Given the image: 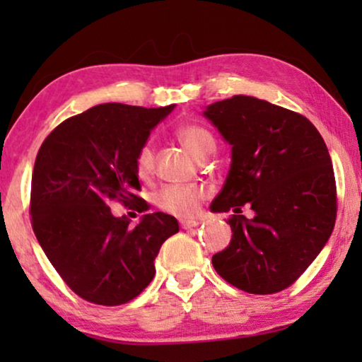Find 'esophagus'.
Here are the masks:
<instances>
[{
	"mask_svg": "<svg viewBox=\"0 0 362 362\" xmlns=\"http://www.w3.org/2000/svg\"><path fill=\"white\" fill-rule=\"evenodd\" d=\"M197 226H199V222H197V221H192V219H182L181 221V227H182V229H194V227H197Z\"/></svg>",
	"mask_w": 362,
	"mask_h": 362,
	"instance_id": "1",
	"label": "esophagus"
}]
</instances>
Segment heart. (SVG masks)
I'll list each match as a JSON object with an SVG mask.
<instances>
[{"mask_svg":"<svg viewBox=\"0 0 362 362\" xmlns=\"http://www.w3.org/2000/svg\"><path fill=\"white\" fill-rule=\"evenodd\" d=\"M177 138L186 150L192 156L201 160L202 156L211 155L214 151V138L206 128L199 125H185L177 130ZM136 175L140 180H148L155 171V150L150 141L141 145L135 158ZM206 192L202 187L197 186H181V185H170L165 186L158 192L156 206L160 209L171 212L176 216H192L199 207V202L204 199Z\"/></svg>","mask_w":362,"mask_h":362,"instance_id":"obj_1","label":"heart"}]
</instances>
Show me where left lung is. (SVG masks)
I'll return each mask as SVG.
<instances>
[{
	"label": "left lung",
	"mask_w": 362,
	"mask_h": 362,
	"mask_svg": "<svg viewBox=\"0 0 362 362\" xmlns=\"http://www.w3.org/2000/svg\"><path fill=\"white\" fill-rule=\"evenodd\" d=\"M230 145V168L212 212H235L232 239L212 255L217 274L237 288L270 295L308 269L336 221L331 156L313 123L300 113L234 95L202 112ZM247 204L250 220L240 214Z\"/></svg>",
	"instance_id": "1"
}]
</instances>
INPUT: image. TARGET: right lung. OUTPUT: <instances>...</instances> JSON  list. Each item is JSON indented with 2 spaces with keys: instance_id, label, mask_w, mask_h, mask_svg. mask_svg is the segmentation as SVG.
I'll use <instances>...</instances> for the list:
<instances>
[{
  "instance_id": "right-lung-1",
  "label": "right lung",
  "mask_w": 362,
  "mask_h": 362,
  "mask_svg": "<svg viewBox=\"0 0 362 362\" xmlns=\"http://www.w3.org/2000/svg\"><path fill=\"white\" fill-rule=\"evenodd\" d=\"M176 105L143 108L102 103L67 118L39 148L31 181L33 230L62 280L97 305L127 303L155 276L163 242L180 230L165 212L135 227L112 214V201L148 209L135 158Z\"/></svg>"
}]
</instances>
